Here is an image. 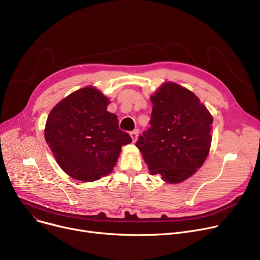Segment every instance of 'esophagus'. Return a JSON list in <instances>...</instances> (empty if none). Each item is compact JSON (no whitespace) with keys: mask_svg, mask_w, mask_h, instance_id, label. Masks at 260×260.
Wrapping results in <instances>:
<instances>
[{"mask_svg":"<svg viewBox=\"0 0 260 260\" xmlns=\"http://www.w3.org/2000/svg\"><path fill=\"white\" fill-rule=\"evenodd\" d=\"M138 135H139V131H138V129H135V131H133V132L131 133V137H132L133 142H136V140H137Z\"/></svg>","mask_w":260,"mask_h":260,"instance_id":"34e87169","label":"esophagus"}]
</instances>
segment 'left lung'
Wrapping results in <instances>:
<instances>
[{"mask_svg":"<svg viewBox=\"0 0 260 260\" xmlns=\"http://www.w3.org/2000/svg\"><path fill=\"white\" fill-rule=\"evenodd\" d=\"M151 127L136 146L153 175L179 183L206 161L212 142L213 117L190 90L167 82L151 97Z\"/></svg>","mask_w":260,"mask_h":260,"instance_id":"obj_1","label":"left lung"}]
</instances>
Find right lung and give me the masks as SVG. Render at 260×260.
<instances>
[{"label":"right lung","mask_w":260,"mask_h":260,"mask_svg":"<svg viewBox=\"0 0 260 260\" xmlns=\"http://www.w3.org/2000/svg\"><path fill=\"white\" fill-rule=\"evenodd\" d=\"M108 98L91 86L81 88L54 106L44 136L60 168L72 178L99 180L116 166L121 147L132 142L107 112Z\"/></svg>","instance_id":"obj_1"}]
</instances>
